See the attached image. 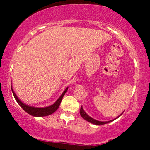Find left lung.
Returning a JSON list of instances; mask_svg holds the SVG:
<instances>
[{
  "mask_svg": "<svg viewBox=\"0 0 150 150\" xmlns=\"http://www.w3.org/2000/svg\"><path fill=\"white\" fill-rule=\"evenodd\" d=\"M80 116H82V118H84V119L87 120V121L89 122V123H93V124H95V125H100L106 124V123H110V122H111V121H112V120H109V121L102 122V121H99V120H97L93 119L92 118H91L90 116H89L88 115H87V113H86L85 112V111H84L83 108H82V106H81V108H80ZM122 113H121V114H120V115H122ZM120 115L119 116H120ZM119 116H118V117H119Z\"/></svg>",
  "mask_w": 150,
  "mask_h": 150,
  "instance_id": "1",
  "label": "left lung"
}]
</instances>
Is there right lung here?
<instances>
[{"mask_svg": "<svg viewBox=\"0 0 150 150\" xmlns=\"http://www.w3.org/2000/svg\"><path fill=\"white\" fill-rule=\"evenodd\" d=\"M12 89V87H11ZM68 90V87L65 89L64 92H63V94H61V96L58 98V99L56 102L54 103L53 105L51 106H47V107H44V108H36V107H33V106H27L22 103L20 99H18V97L16 96V94H15V92H13V89H12V92H13V96H14L15 100L17 101V102L18 103L19 105L22 108V109L24 111H26L27 113H28L29 114L32 115L33 116H37V117H41V116H49V115L51 114V113H54L56 110L58 109V108L59 107L60 104H61V102L62 101V99H63V96L65 95V92H67Z\"/></svg>", "mask_w": 150, "mask_h": 150, "instance_id": "right-lung-1", "label": "right lung"}]
</instances>
